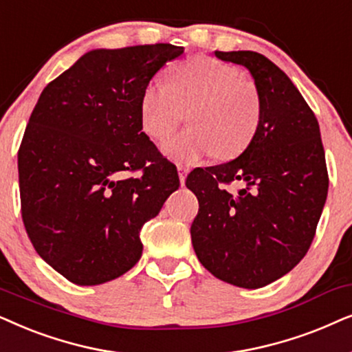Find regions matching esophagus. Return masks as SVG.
<instances>
[{"instance_id": "esophagus-1", "label": "esophagus", "mask_w": 352, "mask_h": 352, "mask_svg": "<svg viewBox=\"0 0 352 352\" xmlns=\"http://www.w3.org/2000/svg\"><path fill=\"white\" fill-rule=\"evenodd\" d=\"M177 170H179V179H180V184L184 185V184H185L186 175H188V167H185V166H177Z\"/></svg>"}]
</instances>
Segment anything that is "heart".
<instances>
[{
    "label": "heart",
    "mask_w": 352,
    "mask_h": 352,
    "mask_svg": "<svg viewBox=\"0 0 352 352\" xmlns=\"http://www.w3.org/2000/svg\"><path fill=\"white\" fill-rule=\"evenodd\" d=\"M190 129L168 137L162 153L173 161L195 162L240 154L261 120V98L240 70L212 58H193L170 72V83L151 80L140 100V120L148 137L162 140L189 109Z\"/></svg>",
    "instance_id": "b5f03b06"
}]
</instances>
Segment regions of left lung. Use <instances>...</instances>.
<instances>
[{
  "label": "left lung",
  "mask_w": 352,
  "mask_h": 352,
  "mask_svg": "<svg viewBox=\"0 0 352 352\" xmlns=\"http://www.w3.org/2000/svg\"><path fill=\"white\" fill-rule=\"evenodd\" d=\"M254 78L261 120L248 148L230 162L195 168L186 186L198 198L191 243L214 277L262 288L306 256L329 193L318 122L288 75L256 51H215ZM243 181L236 194L223 184Z\"/></svg>",
  "instance_id": "left-lung-1"
}]
</instances>
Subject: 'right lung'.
<instances>
[{"label": "right lung", "mask_w": 352, "mask_h": 352, "mask_svg": "<svg viewBox=\"0 0 352 352\" xmlns=\"http://www.w3.org/2000/svg\"><path fill=\"white\" fill-rule=\"evenodd\" d=\"M168 43L98 48L48 83L19 149L22 219L35 251L75 285L129 272L140 232L179 190L177 168L143 132L140 100ZM142 170L138 177L124 171Z\"/></svg>", "instance_id": "obj_1"}]
</instances>
